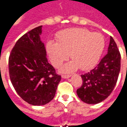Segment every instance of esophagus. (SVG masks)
<instances>
[{"mask_svg":"<svg viewBox=\"0 0 127 127\" xmlns=\"http://www.w3.org/2000/svg\"><path fill=\"white\" fill-rule=\"evenodd\" d=\"M70 77H71V75H62V77L64 79H66V78H69Z\"/></svg>","mask_w":127,"mask_h":127,"instance_id":"34e87169","label":"esophagus"}]
</instances>
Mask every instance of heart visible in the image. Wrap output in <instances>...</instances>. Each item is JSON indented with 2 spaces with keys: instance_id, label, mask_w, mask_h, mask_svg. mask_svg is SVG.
Wrapping results in <instances>:
<instances>
[{
  "instance_id": "b5f03b06",
  "label": "heart",
  "mask_w": 127,
  "mask_h": 127,
  "mask_svg": "<svg viewBox=\"0 0 127 127\" xmlns=\"http://www.w3.org/2000/svg\"><path fill=\"white\" fill-rule=\"evenodd\" d=\"M58 43L49 41L47 50L55 66H59L70 57L73 61L63 67V72L92 68L97 63L103 52L105 41L100 33L85 29H70L61 31L56 36Z\"/></svg>"
}]
</instances>
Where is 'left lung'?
<instances>
[{
    "label": "left lung",
    "mask_w": 127,
    "mask_h": 127,
    "mask_svg": "<svg viewBox=\"0 0 127 127\" xmlns=\"http://www.w3.org/2000/svg\"><path fill=\"white\" fill-rule=\"evenodd\" d=\"M120 59L117 45L110 36L107 54L93 69L81 75L82 85L77 90V94L82 101L88 104H96L109 96L117 82Z\"/></svg>",
    "instance_id": "1"
}]
</instances>
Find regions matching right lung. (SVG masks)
<instances>
[{
    "instance_id": "1",
    "label": "right lung",
    "mask_w": 127,
    "mask_h": 127,
    "mask_svg": "<svg viewBox=\"0 0 127 127\" xmlns=\"http://www.w3.org/2000/svg\"><path fill=\"white\" fill-rule=\"evenodd\" d=\"M42 26L24 34L13 47L9 58L11 82L18 95L32 105L48 103L55 96L61 76L47 62L40 39Z\"/></svg>"
}]
</instances>
